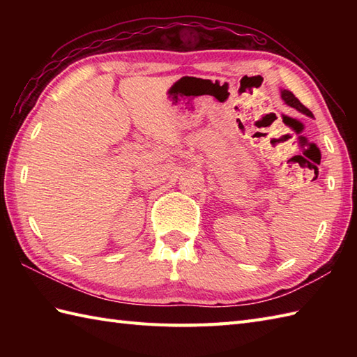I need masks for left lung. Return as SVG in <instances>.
Wrapping results in <instances>:
<instances>
[{
	"mask_svg": "<svg viewBox=\"0 0 357 357\" xmlns=\"http://www.w3.org/2000/svg\"><path fill=\"white\" fill-rule=\"evenodd\" d=\"M280 98H282V101L287 104V105H290V107H293V109H296L298 112H301V113H304V115H307V116H310V118H313V113L310 112L304 104H302L298 98H296L290 90H285V89H280Z\"/></svg>",
	"mask_w": 357,
	"mask_h": 357,
	"instance_id": "1",
	"label": "left lung"
}]
</instances>
